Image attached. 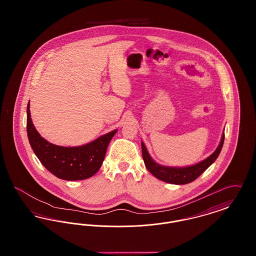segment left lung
Returning <instances> with one entry per match:
<instances>
[{
	"label": "left lung",
	"mask_w": 256,
	"mask_h": 256,
	"mask_svg": "<svg viewBox=\"0 0 256 256\" xmlns=\"http://www.w3.org/2000/svg\"><path fill=\"white\" fill-rule=\"evenodd\" d=\"M224 132L222 134L219 146H217V148L212 154H210L207 158L202 160L198 163H196L194 165H190V166H185V167H170V166H164V165L158 164V162H156L154 159L152 158L143 141H141V146H142V154H143L145 166L152 176H154L156 178H158L164 182L183 185V184L194 182L216 159L218 158L224 145Z\"/></svg>",
	"instance_id": "obj_1"
}]
</instances>
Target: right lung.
<instances>
[{
    "label": "right lung",
    "instance_id": "obj_1",
    "mask_svg": "<svg viewBox=\"0 0 256 256\" xmlns=\"http://www.w3.org/2000/svg\"><path fill=\"white\" fill-rule=\"evenodd\" d=\"M26 132L34 152L47 170L60 180H82L93 176L100 170L110 140L117 130L104 134L82 146H58L50 143L38 134L30 118L28 102Z\"/></svg>",
    "mask_w": 256,
    "mask_h": 256
}]
</instances>
